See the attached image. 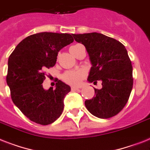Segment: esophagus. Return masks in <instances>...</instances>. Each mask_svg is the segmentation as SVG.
<instances>
[{
    "mask_svg": "<svg viewBox=\"0 0 150 150\" xmlns=\"http://www.w3.org/2000/svg\"><path fill=\"white\" fill-rule=\"evenodd\" d=\"M80 88L78 87H71V91H76V90H79Z\"/></svg>",
    "mask_w": 150,
    "mask_h": 150,
    "instance_id": "1",
    "label": "esophagus"
}]
</instances>
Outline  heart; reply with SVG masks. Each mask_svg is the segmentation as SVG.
I'll return each mask as SVG.
<instances>
[{"instance_id": "obj_1", "label": "heart", "mask_w": 150, "mask_h": 150, "mask_svg": "<svg viewBox=\"0 0 150 150\" xmlns=\"http://www.w3.org/2000/svg\"><path fill=\"white\" fill-rule=\"evenodd\" d=\"M81 45H75L70 47V51L71 53L75 52V50ZM86 76V71L84 70H75V71H69L64 73L62 76V79L66 83L71 86H79L81 83V80Z\"/></svg>"}]
</instances>
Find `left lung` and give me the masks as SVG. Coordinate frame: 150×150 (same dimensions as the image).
<instances>
[{"label": "left lung", "mask_w": 150, "mask_h": 150, "mask_svg": "<svg viewBox=\"0 0 150 150\" xmlns=\"http://www.w3.org/2000/svg\"><path fill=\"white\" fill-rule=\"evenodd\" d=\"M86 48L92 67L88 81H102L103 88L95 89V96L86 100L90 113L100 119H109L123 109L133 85L132 66L125 46L117 40L100 33L73 35Z\"/></svg>", "instance_id": "1"}]
</instances>
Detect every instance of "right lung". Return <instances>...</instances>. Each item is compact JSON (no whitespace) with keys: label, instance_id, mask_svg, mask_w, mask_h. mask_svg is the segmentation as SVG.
Segmentation results:
<instances>
[{"label":"right lung","instance_id":"obj_1","mask_svg":"<svg viewBox=\"0 0 150 150\" xmlns=\"http://www.w3.org/2000/svg\"><path fill=\"white\" fill-rule=\"evenodd\" d=\"M73 34L41 32L18 44L8 58L7 84L13 103L30 120L49 125L59 118L70 86L57 80L55 89H44L45 71L53 67L58 52L72 43Z\"/></svg>","mask_w":150,"mask_h":150}]
</instances>
